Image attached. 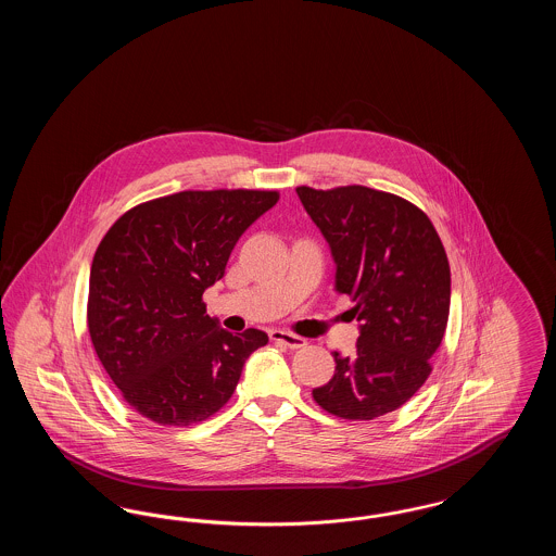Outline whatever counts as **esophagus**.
Instances as JSON below:
<instances>
[{
  "label": "esophagus",
  "mask_w": 556,
  "mask_h": 556,
  "mask_svg": "<svg viewBox=\"0 0 556 556\" xmlns=\"http://www.w3.org/2000/svg\"><path fill=\"white\" fill-rule=\"evenodd\" d=\"M270 340L277 342V344L288 345L291 350H298V348H304V345H306L304 338H300V336H295V333H290V331H281V329L270 331Z\"/></svg>",
  "instance_id": "esophagus-1"
}]
</instances>
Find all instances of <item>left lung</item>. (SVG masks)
<instances>
[{
    "label": "left lung",
    "instance_id": "1",
    "mask_svg": "<svg viewBox=\"0 0 556 556\" xmlns=\"http://www.w3.org/2000/svg\"><path fill=\"white\" fill-rule=\"evenodd\" d=\"M329 241L336 288L361 320L356 352H333L336 375L313 390L318 406L372 421L415 396L431 375L450 313V265L433 223L413 202L365 186L295 187Z\"/></svg>",
    "mask_w": 556,
    "mask_h": 556
}]
</instances>
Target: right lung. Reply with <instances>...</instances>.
<instances>
[{
    "instance_id": "right-lung-1",
    "label": "right lung",
    "mask_w": 556,
    "mask_h": 556,
    "mask_svg": "<svg viewBox=\"0 0 556 556\" xmlns=\"http://www.w3.org/2000/svg\"><path fill=\"white\" fill-rule=\"evenodd\" d=\"M279 200L275 189H187L125 212L100 241L89 277L87 327L121 396L168 427L206 421L238 388L258 329L229 333L208 315L241 233Z\"/></svg>"
}]
</instances>
